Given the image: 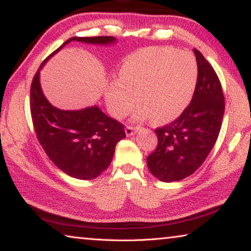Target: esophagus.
I'll list each match as a JSON object with an SVG mask.
<instances>
[{
	"mask_svg": "<svg viewBox=\"0 0 251 251\" xmlns=\"http://www.w3.org/2000/svg\"><path fill=\"white\" fill-rule=\"evenodd\" d=\"M139 128L138 127H133V126H126V128H125V133H126V135L127 136H131V135H134L136 131H137Z\"/></svg>",
	"mask_w": 251,
	"mask_h": 251,
	"instance_id": "esophagus-1",
	"label": "esophagus"
}]
</instances>
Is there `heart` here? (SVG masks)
I'll return each mask as SVG.
<instances>
[{"label":"heart","instance_id":"heart-1","mask_svg":"<svg viewBox=\"0 0 251 251\" xmlns=\"http://www.w3.org/2000/svg\"><path fill=\"white\" fill-rule=\"evenodd\" d=\"M197 82L196 59L172 48H147L127 57L110 83L105 100L110 114L123 118L141 105L136 116L158 124L175 120L192 100Z\"/></svg>","mask_w":251,"mask_h":251}]
</instances>
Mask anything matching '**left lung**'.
<instances>
[{
    "mask_svg": "<svg viewBox=\"0 0 251 251\" xmlns=\"http://www.w3.org/2000/svg\"><path fill=\"white\" fill-rule=\"evenodd\" d=\"M198 77L192 101L181 115L156 128L158 144L147 157L150 172L165 182L178 181L201 166L217 141L225 112L222 84L202 54L194 49Z\"/></svg>",
    "mask_w": 251,
    "mask_h": 251,
    "instance_id": "1",
    "label": "left lung"
}]
</instances>
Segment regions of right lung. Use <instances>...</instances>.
<instances>
[{
	"instance_id": "obj_1",
	"label": "right lung",
	"mask_w": 251,
	"mask_h": 251,
	"mask_svg": "<svg viewBox=\"0 0 251 251\" xmlns=\"http://www.w3.org/2000/svg\"><path fill=\"white\" fill-rule=\"evenodd\" d=\"M72 41L109 45L113 36L71 37L42 63L31 85V115L36 137L49 158L62 172L77 179L100 176L109 166L116 144L125 138L124 125L101 112L99 106L78 110L54 107L46 100L40 84V71L45 62Z\"/></svg>"
}]
</instances>
